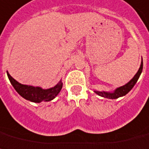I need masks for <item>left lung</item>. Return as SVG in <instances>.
Returning a JSON list of instances; mask_svg holds the SVG:
<instances>
[{
  "label": "left lung",
  "mask_w": 149,
  "mask_h": 149,
  "mask_svg": "<svg viewBox=\"0 0 149 149\" xmlns=\"http://www.w3.org/2000/svg\"><path fill=\"white\" fill-rule=\"evenodd\" d=\"M142 69H143V62L141 61V66L139 68V70L138 71V72L136 73L134 78L128 82V84H126L124 86L120 87L118 88H117L115 91V92L113 93H107V92H104V91H95V92L96 94H97L100 96H102L104 97H108V98H111V99H115V98H118V97H122L125 95L126 94H128L129 91L132 89V88L135 86V84H136L137 81L140 77V74H141V71H142Z\"/></svg>",
  "instance_id": "8db88e82"
}]
</instances>
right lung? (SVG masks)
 <instances>
[{
	"mask_svg": "<svg viewBox=\"0 0 149 149\" xmlns=\"http://www.w3.org/2000/svg\"><path fill=\"white\" fill-rule=\"evenodd\" d=\"M8 78L10 83L16 90V91L21 97L28 100L30 102L40 103L41 102H49L54 99V97L58 95L62 88V82L61 81L56 86L49 89H42L39 87H33L24 85L20 84L19 82L14 80V78L7 72Z\"/></svg>",
	"mask_w": 149,
	"mask_h": 149,
	"instance_id": "right-lung-1",
	"label": "right lung"
}]
</instances>
